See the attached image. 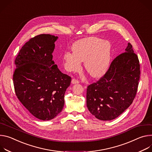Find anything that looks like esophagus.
<instances>
[{
    "instance_id": "1",
    "label": "esophagus",
    "mask_w": 152,
    "mask_h": 152,
    "mask_svg": "<svg viewBox=\"0 0 152 152\" xmlns=\"http://www.w3.org/2000/svg\"><path fill=\"white\" fill-rule=\"evenodd\" d=\"M71 83L72 84H78L79 81L77 80H76V79H72V81H71Z\"/></svg>"
}]
</instances>
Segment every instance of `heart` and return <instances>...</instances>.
Wrapping results in <instances>:
<instances>
[{
  "mask_svg": "<svg viewBox=\"0 0 152 152\" xmlns=\"http://www.w3.org/2000/svg\"><path fill=\"white\" fill-rule=\"evenodd\" d=\"M73 53L66 52L63 56L67 71L75 72L85 61L87 72L93 78L103 76L107 71L111 60V45L107 41L90 37L75 42L72 47Z\"/></svg>",
  "mask_w": 152,
  "mask_h": 152,
  "instance_id": "obj_1",
  "label": "heart"
}]
</instances>
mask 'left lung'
<instances>
[{"label":"left lung","instance_id":"obj_1","mask_svg":"<svg viewBox=\"0 0 152 152\" xmlns=\"http://www.w3.org/2000/svg\"><path fill=\"white\" fill-rule=\"evenodd\" d=\"M140 75L138 57L129 43L125 52L112 61L106 73L88 86L86 105L89 112L103 121L120 116L136 96Z\"/></svg>","mask_w":152,"mask_h":152}]
</instances>
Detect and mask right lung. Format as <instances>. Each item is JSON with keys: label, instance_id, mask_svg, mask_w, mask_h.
Masks as SVG:
<instances>
[{"label": "right lung", "instance_id": "obj_1", "mask_svg": "<svg viewBox=\"0 0 152 152\" xmlns=\"http://www.w3.org/2000/svg\"><path fill=\"white\" fill-rule=\"evenodd\" d=\"M58 37L40 34L31 38L15 60L13 83L17 97L37 118L50 120L64 104L71 78L54 64L53 53Z\"/></svg>", "mask_w": 152, "mask_h": 152}]
</instances>
